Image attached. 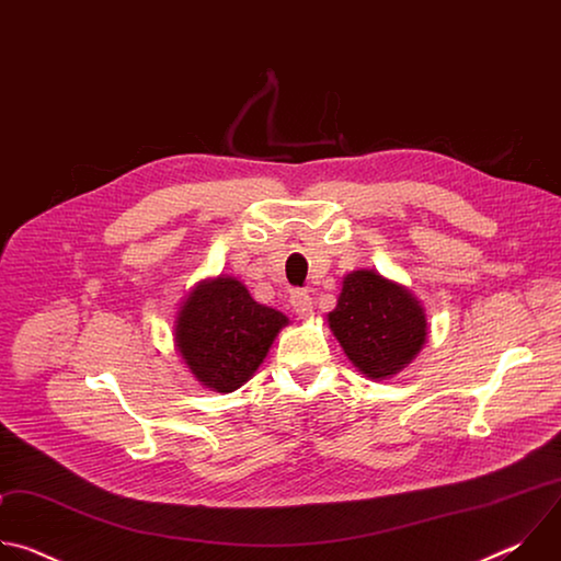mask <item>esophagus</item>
I'll use <instances>...</instances> for the list:
<instances>
[{
	"label": "esophagus",
	"instance_id": "obj_1",
	"mask_svg": "<svg viewBox=\"0 0 561 561\" xmlns=\"http://www.w3.org/2000/svg\"><path fill=\"white\" fill-rule=\"evenodd\" d=\"M290 306L297 312V317H301V319H308L312 314V297L306 290H293Z\"/></svg>",
	"mask_w": 561,
	"mask_h": 561
}]
</instances>
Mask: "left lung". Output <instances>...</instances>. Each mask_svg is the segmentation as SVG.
Segmentation results:
<instances>
[{
  "label": "left lung",
  "mask_w": 561,
  "mask_h": 561,
  "mask_svg": "<svg viewBox=\"0 0 561 561\" xmlns=\"http://www.w3.org/2000/svg\"><path fill=\"white\" fill-rule=\"evenodd\" d=\"M329 324L348 359L373 379L402 370L426 342L420 301L373 271H355L344 279Z\"/></svg>",
  "instance_id": "obj_1"
}]
</instances>
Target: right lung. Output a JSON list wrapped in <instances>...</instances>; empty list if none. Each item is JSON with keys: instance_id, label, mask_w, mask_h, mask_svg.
I'll list each match as a JSON object with an SVG mask.
<instances>
[{"instance_id": "obj_1", "label": "right lung", "mask_w": 561, "mask_h": 561, "mask_svg": "<svg viewBox=\"0 0 561 561\" xmlns=\"http://www.w3.org/2000/svg\"><path fill=\"white\" fill-rule=\"evenodd\" d=\"M284 324L288 317L257 304L244 284L217 277L191 293L178 317L175 340L206 388L230 392L260 368Z\"/></svg>"}]
</instances>
